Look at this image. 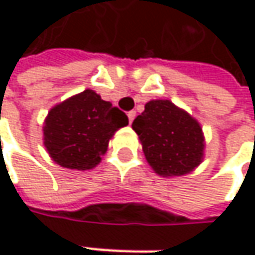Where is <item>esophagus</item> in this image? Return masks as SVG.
<instances>
[{
	"instance_id": "obj_1",
	"label": "esophagus",
	"mask_w": 255,
	"mask_h": 255,
	"mask_svg": "<svg viewBox=\"0 0 255 255\" xmlns=\"http://www.w3.org/2000/svg\"><path fill=\"white\" fill-rule=\"evenodd\" d=\"M134 118H135V111H129V112H128V121L132 123Z\"/></svg>"
}]
</instances>
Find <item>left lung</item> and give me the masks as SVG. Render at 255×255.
Masks as SVG:
<instances>
[{
    "label": "left lung",
    "instance_id": "left-lung-1",
    "mask_svg": "<svg viewBox=\"0 0 255 255\" xmlns=\"http://www.w3.org/2000/svg\"><path fill=\"white\" fill-rule=\"evenodd\" d=\"M143 152L161 176H183L199 165L204 135L199 124L170 100H152L132 121Z\"/></svg>",
    "mask_w": 255,
    "mask_h": 255
}]
</instances>
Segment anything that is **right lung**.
I'll return each mask as SVG.
<instances>
[{
  "mask_svg": "<svg viewBox=\"0 0 255 255\" xmlns=\"http://www.w3.org/2000/svg\"><path fill=\"white\" fill-rule=\"evenodd\" d=\"M128 117L93 90L54 106L45 120L44 144L54 162L71 170H90L100 162L114 132Z\"/></svg>",
  "mask_w": 255,
  "mask_h": 255,
  "instance_id": "right-lung-1",
  "label": "right lung"
}]
</instances>
